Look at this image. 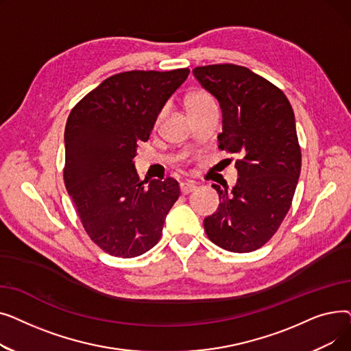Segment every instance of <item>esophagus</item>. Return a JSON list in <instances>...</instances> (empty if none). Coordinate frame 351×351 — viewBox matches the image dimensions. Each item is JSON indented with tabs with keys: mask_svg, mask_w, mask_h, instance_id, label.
Here are the masks:
<instances>
[{
	"mask_svg": "<svg viewBox=\"0 0 351 351\" xmlns=\"http://www.w3.org/2000/svg\"><path fill=\"white\" fill-rule=\"evenodd\" d=\"M193 191H196V185H195L193 182H182L180 183V192L183 195H188V193H191Z\"/></svg>",
	"mask_w": 351,
	"mask_h": 351,
	"instance_id": "obj_1",
	"label": "esophagus"
}]
</instances>
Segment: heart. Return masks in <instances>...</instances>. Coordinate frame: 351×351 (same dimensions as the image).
<instances>
[{
	"label": "heart",
	"mask_w": 351,
	"mask_h": 351,
	"mask_svg": "<svg viewBox=\"0 0 351 351\" xmlns=\"http://www.w3.org/2000/svg\"><path fill=\"white\" fill-rule=\"evenodd\" d=\"M185 108H186V112L191 117L197 112H202V110L215 108V102H213V98L210 97V94H208L206 90H193L185 98ZM162 117H163V112H160L158 115L156 123L160 122Z\"/></svg>",
	"instance_id": "obj_1"
}]
</instances>
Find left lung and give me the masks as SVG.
<instances>
[{
	"instance_id": "8db88e82",
	"label": "left lung",
	"mask_w": 351,
	"mask_h": 351,
	"mask_svg": "<svg viewBox=\"0 0 351 351\" xmlns=\"http://www.w3.org/2000/svg\"><path fill=\"white\" fill-rule=\"evenodd\" d=\"M193 75L219 101V147L237 155V182L219 193L217 210L205 217L210 241L229 252L262 247L287 215L302 168L293 108L279 89L246 66H196Z\"/></svg>"
}]
</instances>
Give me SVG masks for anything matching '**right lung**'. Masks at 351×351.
<instances>
[{"label":"right lung","mask_w":351,"mask_h":351,"mask_svg":"<svg viewBox=\"0 0 351 351\" xmlns=\"http://www.w3.org/2000/svg\"><path fill=\"white\" fill-rule=\"evenodd\" d=\"M189 68L128 71L102 81L72 108L65 126L64 180L81 223L104 252L136 257L160 239L179 183L139 180L134 158Z\"/></svg>","instance_id":"add662e5"}]
</instances>
